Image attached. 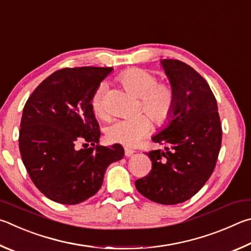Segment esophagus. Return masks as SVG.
<instances>
[{
    "mask_svg": "<svg viewBox=\"0 0 251 251\" xmlns=\"http://www.w3.org/2000/svg\"><path fill=\"white\" fill-rule=\"evenodd\" d=\"M134 153V150H132V149H128V148H126L125 149V154H126V156H131Z\"/></svg>",
    "mask_w": 251,
    "mask_h": 251,
    "instance_id": "1",
    "label": "esophagus"
}]
</instances>
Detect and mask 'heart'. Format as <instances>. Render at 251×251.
<instances>
[{"label":"heart","instance_id":"b5f03b06","mask_svg":"<svg viewBox=\"0 0 251 251\" xmlns=\"http://www.w3.org/2000/svg\"><path fill=\"white\" fill-rule=\"evenodd\" d=\"M118 81L130 94L140 98V109L143 110L156 126L168 122L175 107V91L170 83L157 82L154 75L141 68H130L118 76ZM92 111L100 119H107L103 107V87L100 86L91 98ZM150 119L144 114L116 120L105 130L109 142L126 147H135L147 137L151 129Z\"/></svg>","mask_w":251,"mask_h":251}]
</instances>
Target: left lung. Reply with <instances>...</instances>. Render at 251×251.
<instances>
[{"label":"left lung","instance_id":"obj_1","mask_svg":"<svg viewBox=\"0 0 251 251\" xmlns=\"http://www.w3.org/2000/svg\"><path fill=\"white\" fill-rule=\"evenodd\" d=\"M175 91V107L166 126L152 138L165 144V151L148 153L149 175L135 187L152 201L183 203L210 177L222 146V126L216 98L208 83L191 66L176 59H161Z\"/></svg>","mask_w":251,"mask_h":251}]
</instances>
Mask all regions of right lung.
<instances>
[{"label":"right lung","mask_w":251,"mask_h":251,"mask_svg":"<svg viewBox=\"0 0 251 251\" xmlns=\"http://www.w3.org/2000/svg\"><path fill=\"white\" fill-rule=\"evenodd\" d=\"M112 67L64 68L39 83L26 101L19 146L22 160L48 199L75 205L100 190L108 166L121 160V144H99L91 98ZM85 142L89 148L79 149Z\"/></svg>","instance_id":"add662e5"}]
</instances>
